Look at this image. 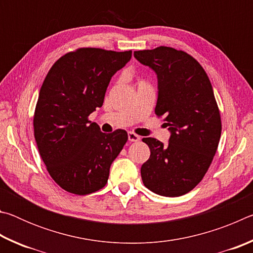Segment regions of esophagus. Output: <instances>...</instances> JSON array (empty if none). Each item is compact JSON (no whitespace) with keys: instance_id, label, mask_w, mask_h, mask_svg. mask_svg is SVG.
Wrapping results in <instances>:
<instances>
[{"instance_id":"obj_1","label":"esophagus","mask_w":253,"mask_h":253,"mask_svg":"<svg viewBox=\"0 0 253 253\" xmlns=\"http://www.w3.org/2000/svg\"><path fill=\"white\" fill-rule=\"evenodd\" d=\"M128 140L129 142H138V140H140V137L138 135H136L135 132H128Z\"/></svg>"}]
</instances>
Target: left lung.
Wrapping results in <instances>:
<instances>
[{
  "label": "left lung",
  "mask_w": 253,
  "mask_h": 253,
  "mask_svg": "<svg viewBox=\"0 0 253 253\" xmlns=\"http://www.w3.org/2000/svg\"><path fill=\"white\" fill-rule=\"evenodd\" d=\"M134 55L155 71V114L165 116L170 132L168 145L143 138L151 149L140 168L143 183L158 195L181 196L202 181L220 142L221 117L212 84L202 66L184 51L158 46Z\"/></svg>",
  "instance_id": "8db88e82"
}]
</instances>
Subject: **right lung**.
Returning <instances> with one entry per match:
<instances>
[{
  "label": "right lung",
  "instance_id": "right-lung-1",
  "mask_svg": "<svg viewBox=\"0 0 253 253\" xmlns=\"http://www.w3.org/2000/svg\"><path fill=\"white\" fill-rule=\"evenodd\" d=\"M130 58L131 50L81 48L57 60L42 84L34 138L50 176L67 192L85 195L104 187L127 142L126 130L101 132L88 116L104 104L111 77Z\"/></svg>",
  "mask_w": 253,
  "mask_h": 253
}]
</instances>
